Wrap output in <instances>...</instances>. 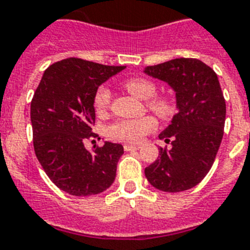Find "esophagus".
<instances>
[{"mask_svg": "<svg viewBox=\"0 0 250 250\" xmlns=\"http://www.w3.org/2000/svg\"><path fill=\"white\" fill-rule=\"evenodd\" d=\"M125 151H132V150H139L141 146L140 145H132V144H125Z\"/></svg>", "mask_w": 250, "mask_h": 250, "instance_id": "1", "label": "esophagus"}]
</instances>
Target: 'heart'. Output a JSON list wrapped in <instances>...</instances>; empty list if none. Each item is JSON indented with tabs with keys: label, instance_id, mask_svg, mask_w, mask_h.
Returning a JSON list of instances; mask_svg holds the SVG:
<instances>
[{
	"label": "heart",
	"instance_id": "b5f03b06",
	"mask_svg": "<svg viewBox=\"0 0 250 250\" xmlns=\"http://www.w3.org/2000/svg\"><path fill=\"white\" fill-rule=\"evenodd\" d=\"M125 88L135 96L149 100L155 96L157 86L153 82L144 78H133L125 82ZM111 101V91L105 84L100 86L93 95V106L99 113H104ZM149 107L159 115L160 118H168L173 111L171 101L163 97H155L149 101ZM158 127L157 119L153 115H145L139 119H121L111 123L106 128V136L110 140L119 143L136 144L144 139V136L155 131Z\"/></svg>",
	"mask_w": 250,
	"mask_h": 250
}]
</instances>
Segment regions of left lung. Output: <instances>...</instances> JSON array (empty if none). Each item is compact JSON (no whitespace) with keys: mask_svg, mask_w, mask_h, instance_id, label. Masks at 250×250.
<instances>
[{"mask_svg":"<svg viewBox=\"0 0 250 250\" xmlns=\"http://www.w3.org/2000/svg\"><path fill=\"white\" fill-rule=\"evenodd\" d=\"M144 72L173 88L178 109L159 135L166 143L172 138V147H160L145 176L158 190L185 191L206 177L216 159L226 119L224 93L214 70L198 59H173Z\"/></svg>","mask_w":250,"mask_h":250,"instance_id":"8db88e82","label":"left lung"}]
</instances>
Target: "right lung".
I'll use <instances>...</instances> for the list:
<instances>
[{
	"instance_id": "add662e5",
	"label": "right lung",
	"mask_w": 250,
	"mask_h": 250,
	"mask_svg": "<svg viewBox=\"0 0 250 250\" xmlns=\"http://www.w3.org/2000/svg\"><path fill=\"white\" fill-rule=\"evenodd\" d=\"M125 66L69 58L44 70L30 103L34 153L48 178L70 195L100 194L114 182L121 144L84 147L96 137L93 95Z\"/></svg>"
}]
</instances>
